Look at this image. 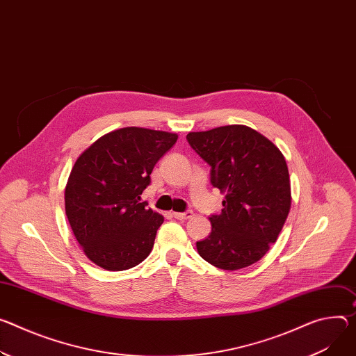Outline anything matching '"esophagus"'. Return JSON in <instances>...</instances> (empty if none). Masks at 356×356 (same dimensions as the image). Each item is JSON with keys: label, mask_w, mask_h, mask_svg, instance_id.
Wrapping results in <instances>:
<instances>
[{"label": "esophagus", "mask_w": 356, "mask_h": 356, "mask_svg": "<svg viewBox=\"0 0 356 356\" xmlns=\"http://www.w3.org/2000/svg\"><path fill=\"white\" fill-rule=\"evenodd\" d=\"M193 216H195V213L193 211H186V213H173V217L177 218V220H188L191 218Z\"/></svg>", "instance_id": "1"}]
</instances>
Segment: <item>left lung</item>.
<instances>
[{
    "label": "left lung",
    "mask_w": 356,
    "mask_h": 356,
    "mask_svg": "<svg viewBox=\"0 0 356 356\" xmlns=\"http://www.w3.org/2000/svg\"><path fill=\"white\" fill-rule=\"evenodd\" d=\"M190 146L211 166V183L224 195L211 233L197 241L203 260L221 270L245 268L277 241L291 209V183L281 150L244 124L190 132Z\"/></svg>",
    "instance_id": "1"
}]
</instances>
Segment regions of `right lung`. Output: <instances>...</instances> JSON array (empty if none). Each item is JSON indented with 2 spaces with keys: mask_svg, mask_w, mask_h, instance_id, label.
I'll use <instances>...</instances> for the list:
<instances>
[{
  "mask_svg": "<svg viewBox=\"0 0 356 356\" xmlns=\"http://www.w3.org/2000/svg\"><path fill=\"white\" fill-rule=\"evenodd\" d=\"M176 140V134L122 127L76 159L65 186V213L85 255L98 267L129 270L150 254L165 218L147 209L140 195Z\"/></svg>",
  "mask_w": 356,
  "mask_h": 356,
  "instance_id": "obj_1",
  "label": "right lung"
}]
</instances>
